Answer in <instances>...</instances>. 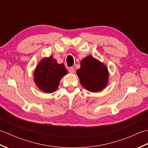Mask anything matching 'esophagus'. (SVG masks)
I'll list each match as a JSON object with an SVG mask.
<instances>
[{"instance_id":"1","label":"esophagus","mask_w":148,"mask_h":148,"mask_svg":"<svg viewBox=\"0 0 148 148\" xmlns=\"http://www.w3.org/2000/svg\"><path fill=\"white\" fill-rule=\"evenodd\" d=\"M69 72H70V73H74V72H75V71H74V69L72 67H69Z\"/></svg>"}]
</instances>
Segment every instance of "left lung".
I'll return each mask as SVG.
<instances>
[{"mask_svg": "<svg viewBox=\"0 0 148 148\" xmlns=\"http://www.w3.org/2000/svg\"><path fill=\"white\" fill-rule=\"evenodd\" d=\"M77 74L81 85L90 92H99L108 84L109 74L106 66L92 56L82 60Z\"/></svg>", "mask_w": 148, "mask_h": 148, "instance_id": "1", "label": "left lung"}]
</instances>
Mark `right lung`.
I'll use <instances>...</instances> for the list:
<instances>
[{"mask_svg": "<svg viewBox=\"0 0 148 148\" xmlns=\"http://www.w3.org/2000/svg\"><path fill=\"white\" fill-rule=\"evenodd\" d=\"M65 65L58 64L51 56L40 62L34 72V81L39 89L46 93H53L56 90L60 81L67 74Z\"/></svg>", "mask_w": 148, "mask_h": 148, "instance_id": "1", "label": "right lung"}]
</instances>
